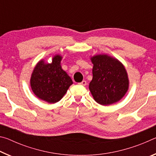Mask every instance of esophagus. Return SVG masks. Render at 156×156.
<instances>
[{"mask_svg": "<svg viewBox=\"0 0 156 156\" xmlns=\"http://www.w3.org/2000/svg\"><path fill=\"white\" fill-rule=\"evenodd\" d=\"M79 84H80V85H83V86H85L86 84H87V82L85 81V80H83V81H82L81 83H78Z\"/></svg>", "mask_w": 156, "mask_h": 156, "instance_id": "34e87169", "label": "esophagus"}]
</instances>
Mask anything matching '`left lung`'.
<instances>
[{
    "label": "left lung",
    "mask_w": 156,
    "mask_h": 156,
    "mask_svg": "<svg viewBox=\"0 0 156 156\" xmlns=\"http://www.w3.org/2000/svg\"><path fill=\"white\" fill-rule=\"evenodd\" d=\"M94 64L93 78L89 90L94 100L102 105L118 102L125 96L129 87V80L122 63L107 55L91 58Z\"/></svg>",
    "instance_id": "8db88e82"
}]
</instances>
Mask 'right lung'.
I'll return each mask as SVG.
<instances>
[{"instance_id": "right-lung-1", "label": "right lung", "mask_w": 156, "mask_h": 156, "mask_svg": "<svg viewBox=\"0 0 156 156\" xmlns=\"http://www.w3.org/2000/svg\"><path fill=\"white\" fill-rule=\"evenodd\" d=\"M62 57L56 55L52 63L46 64L41 60L34 68L30 84L34 94L49 103H55L61 100L71 84L72 79L62 69Z\"/></svg>"}]
</instances>
